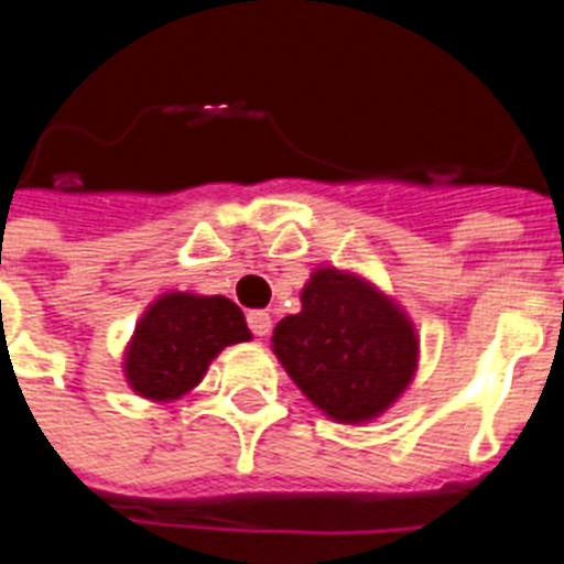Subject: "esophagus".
<instances>
[{
	"label": "esophagus",
	"instance_id": "1",
	"mask_svg": "<svg viewBox=\"0 0 564 564\" xmlns=\"http://www.w3.org/2000/svg\"><path fill=\"white\" fill-rule=\"evenodd\" d=\"M246 322H248V327H251V334L260 336V339H263V336H269V330H272V318H269V313H265V310H251V313L246 316Z\"/></svg>",
	"mask_w": 564,
	"mask_h": 564
}]
</instances>
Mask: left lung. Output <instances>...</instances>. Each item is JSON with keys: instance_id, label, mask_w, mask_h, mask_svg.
Instances as JSON below:
<instances>
[{"instance_id": "1", "label": "left lung", "mask_w": 564, "mask_h": 564, "mask_svg": "<svg viewBox=\"0 0 564 564\" xmlns=\"http://www.w3.org/2000/svg\"><path fill=\"white\" fill-rule=\"evenodd\" d=\"M301 313L274 327V354L310 401L336 421H366L406 389L419 343L410 322L369 283L318 269Z\"/></svg>"}]
</instances>
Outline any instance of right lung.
<instances>
[{
  "label": "right lung",
  "mask_w": 564,
  "mask_h": 564,
  "mask_svg": "<svg viewBox=\"0 0 564 564\" xmlns=\"http://www.w3.org/2000/svg\"><path fill=\"white\" fill-rule=\"evenodd\" d=\"M251 339L242 310L221 295L170 292L149 307L128 351V380L143 398L189 392L225 345Z\"/></svg>",
  "instance_id": "right-lung-1"
}]
</instances>
